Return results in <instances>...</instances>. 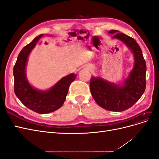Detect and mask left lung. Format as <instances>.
Wrapping results in <instances>:
<instances>
[{
  "label": "left lung",
  "instance_id": "obj_1",
  "mask_svg": "<svg viewBox=\"0 0 159 159\" xmlns=\"http://www.w3.org/2000/svg\"><path fill=\"white\" fill-rule=\"evenodd\" d=\"M112 38L123 42L133 52L134 65L123 85H117L99 77L91 78L89 87L95 102L102 108L120 112L131 107L140 99L146 88V62L140 46L133 38L116 30Z\"/></svg>",
  "mask_w": 159,
  "mask_h": 159
}]
</instances>
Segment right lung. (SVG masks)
<instances>
[{
	"label": "right lung",
	"instance_id": "obj_1",
	"mask_svg": "<svg viewBox=\"0 0 159 159\" xmlns=\"http://www.w3.org/2000/svg\"><path fill=\"white\" fill-rule=\"evenodd\" d=\"M43 34L36 37L19 53L14 66V93L26 107L40 114L48 113L58 109L64 104L71 83L76 74H71L62 78L48 90L42 91L34 88L26 76L28 57Z\"/></svg>",
	"mask_w": 159,
	"mask_h": 159
}]
</instances>
